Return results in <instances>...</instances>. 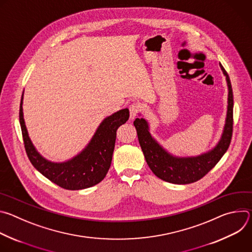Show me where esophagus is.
<instances>
[{"label":"esophagus","instance_id":"1","mask_svg":"<svg viewBox=\"0 0 252 252\" xmlns=\"http://www.w3.org/2000/svg\"><path fill=\"white\" fill-rule=\"evenodd\" d=\"M141 107L142 106L139 102H133L129 105L128 109H129V114H130V120H133L136 117L137 113L139 111H141Z\"/></svg>","mask_w":252,"mask_h":252}]
</instances>
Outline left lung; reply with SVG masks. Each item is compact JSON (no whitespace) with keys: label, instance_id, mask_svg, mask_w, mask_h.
<instances>
[{"label":"left lung","instance_id":"1","mask_svg":"<svg viewBox=\"0 0 252 252\" xmlns=\"http://www.w3.org/2000/svg\"><path fill=\"white\" fill-rule=\"evenodd\" d=\"M220 65L227 84V112L220 139L217 146L208 152L195 157L173 156L151 134L147 120L140 118L133 122L147 163L152 171L164 182L175 185H188L197 182L220 160L230 145L233 126V94L226 70L221 63Z\"/></svg>","mask_w":252,"mask_h":252}]
</instances>
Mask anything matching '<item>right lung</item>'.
Wrapping results in <instances>:
<instances>
[{"mask_svg":"<svg viewBox=\"0 0 252 252\" xmlns=\"http://www.w3.org/2000/svg\"><path fill=\"white\" fill-rule=\"evenodd\" d=\"M22 94L20 106V125L26 153L33 167L57 186L68 189L79 190L94 187L100 183L110 169L117 129L129 118L128 109H123L106 117L97 126L86 148L74 158L62 162L45 158L32 145L24 120Z\"/></svg>","mask_w":252,"mask_h":252,"instance_id":"1","label":"right lung"}]
</instances>
